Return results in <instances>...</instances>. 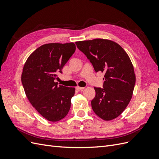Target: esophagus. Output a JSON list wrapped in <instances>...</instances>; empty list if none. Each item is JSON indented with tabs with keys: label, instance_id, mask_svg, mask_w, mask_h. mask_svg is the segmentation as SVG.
Segmentation results:
<instances>
[{
	"label": "esophagus",
	"instance_id": "obj_1",
	"mask_svg": "<svg viewBox=\"0 0 159 159\" xmlns=\"http://www.w3.org/2000/svg\"><path fill=\"white\" fill-rule=\"evenodd\" d=\"M84 89V88H83V87H79V86L76 87V89H78V90H83Z\"/></svg>",
	"mask_w": 159,
	"mask_h": 159
}]
</instances>
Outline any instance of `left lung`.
I'll use <instances>...</instances> for the list:
<instances>
[{"mask_svg":"<svg viewBox=\"0 0 159 159\" xmlns=\"http://www.w3.org/2000/svg\"><path fill=\"white\" fill-rule=\"evenodd\" d=\"M96 72L104 73L103 88H94L91 107L105 121L117 117L131 99L135 75L131 61L123 48L111 40L93 39L76 42Z\"/></svg>","mask_w":159,"mask_h":159,"instance_id":"left-lung-1","label":"left lung"}]
</instances>
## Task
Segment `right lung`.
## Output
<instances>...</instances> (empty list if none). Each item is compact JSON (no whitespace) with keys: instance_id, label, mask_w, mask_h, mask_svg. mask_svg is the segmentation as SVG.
Returning a JSON list of instances; mask_svg holds the SVG:
<instances>
[{"instance_id":"1","label":"right lung","mask_w":159,"mask_h":159,"mask_svg":"<svg viewBox=\"0 0 159 159\" xmlns=\"http://www.w3.org/2000/svg\"><path fill=\"white\" fill-rule=\"evenodd\" d=\"M75 50L74 43H51L33 52L24 66L21 81L27 98L37 111L50 121L68 113L74 88L57 85V74Z\"/></svg>"}]
</instances>
